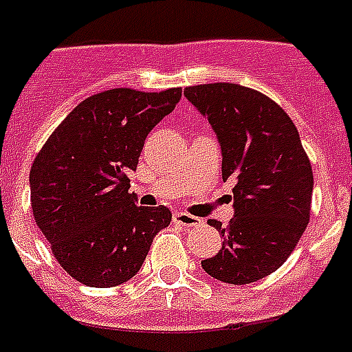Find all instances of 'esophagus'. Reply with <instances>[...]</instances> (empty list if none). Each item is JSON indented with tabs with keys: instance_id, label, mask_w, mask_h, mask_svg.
<instances>
[{
	"instance_id": "34e87169",
	"label": "esophagus",
	"mask_w": 352,
	"mask_h": 352,
	"mask_svg": "<svg viewBox=\"0 0 352 352\" xmlns=\"http://www.w3.org/2000/svg\"><path fill=\"white\" fill-rule=\"evenodd\" d=\"M174 223L179 224V226H197V224H200V219L195 215H189V213H184V211H176L174 213Z\"/></svg>"
}]
</instances>
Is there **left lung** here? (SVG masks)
<instances>
[{
  "mask_svg": "<svg viewBox=\"0 0 352 352\" xmlns=\"http://www.w3.org/2000/svg\"><path fill=\"white\" fill-rule=\"evenodd\" d=\"M186 98L210 120L223 152V179L234 178V217L210 221L223 248L202 261L228 284L274 273L310 221L314 173L287 113L265 94L237 83L192 85Z\"/></svg>",
  "mask_w": 352,
  "mask_h": 352,
  "instance_id": "8db88e82",
  "label": "left lung"
}]
</instances>
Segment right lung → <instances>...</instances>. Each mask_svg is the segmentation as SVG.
<instances>
[{
	"label": "right lung",
	"instance_id": "obj_1",
	"mask_svg": "<svg viewBox=\"0 0 352 352\" xmlns=\"http://www.w3.org/2000/svg\"><path fill=\"white\" fill-rule=\"evenodd\" d=\"M182 89H111L87 98L36 154L31 208L55 260L91 287L135 276L155 234L170 224L165 206H137L129 192L148 133L173 113Z\"/></svg>",
	"mask_w": 352,
	"mask_h": 352
}]
</instances>
